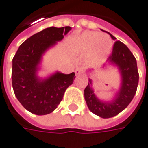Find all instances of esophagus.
<instances>
[{
    "instance_id": "obj_1",
    "label": "esophagus",
    "mask_w": 148,
    "mask_h": 148,
    "mask_svg": "<svg viewBox=\"0 0 148 148\" xmlns=\"http://www.w3.org/2000/svg\"><path fill=\"white\" fill-rule=\"evenodd\" d=\"M83 71H84V69H83V68L82 67H78L76 68V69H75V74H80L83 73Z\"/></svg>"
}]
</instances>
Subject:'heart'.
<instances>
[{
	"label": "heart",
	"instance_id": "obj_1",
	"mask_svg": "<svg viewBox=\"0 0 148 148\" xmlns=\"http://www.w3.org/2000/svg\"><path fill=\"white\" fill-rule=\"evenodd\" d=\"M112 47L111 38L106 34L85 31L73 38L69 44L70 51L75 55H86L87 61L99 64L107 58Z\"/></svg>",
	"mask_w": 148,
	"mask_h": 148
}]
</instances>
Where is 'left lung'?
I'll use <instances>...</instances> for the list:
<instances>
[{
  "instance_id": "left-lung-1",
  "label": "left lung",
  "mask_w": 148,
  "mask_h": 148,
  "mask_svg": "<svg viewBox=\"0 0 148 148\" xmlns=\"http://www.w3.org/2000/svg\"><path fill=\"white\" fill-rule=\"evenodd\" d=\"M109 35L112 40H116L114 36ZM108 60L118 65L122 74V86L115 99L105 103L97 99L91 88V79H88V86L84 89V99L88 109L103 119L112 118L128 106L137 92L139 80L137 60L123 43L119 40L114 42L112 54Z\"/></svg>"
}]
</instances>
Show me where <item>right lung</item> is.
<instances>
[{"label": "right lung", "instance_id": "obj_1", "mask_svg": "<svg viewBox=\"0 0 148 148\" xmlns=\"http://www.w3.org/2000/svg\"><path fill=\"white\" fill-rule=\"evenodd\" d=\"M71 27H49L30 36L20 45L12 60L11 79L15 95L22 106L36 115L52 112L63 99L75 74L56 73L45 80L36 76L44 52L64 38Z\"/></svg>", "mask_w": 148, "mask_h": 148}]
</instances>
